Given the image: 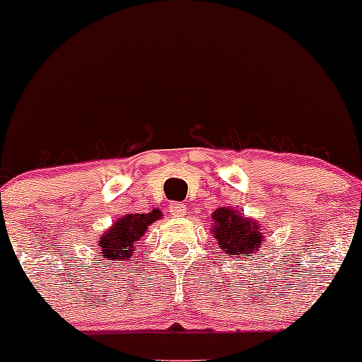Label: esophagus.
<instances>
[{
    "instance_id": "34e87169",
    "label": "esophagus",
    "mask_w": 362,
    "mask_h": 362,
    "mask_svg": "<svg viewBox=\"0 0 362 362\" xmlns=\"http://www.w3.org/2000/svg\"><path fill=\"white\" fill-rule=\"evenodd\" d=\"M168 213L172 216H185L187 214V206L182 204V202H170L168 206Z\"/></svg>"
}]
</instances>
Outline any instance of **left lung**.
<instances>
[{
	"label": "left lung",
	"mask_w": 362,
	"mask_h": 362,
	"mask_svg": "<svg viewBox=\"0 0 362 362\" xmlns=\"http://www.w3.org/2000/svg\"><path fill=\"white\" fill-rule=\"evenodd\" d=\"M213 235L224 255L247 257L248 253L260 250L264 233L257 221L243 218L242 214L226 207H218L213 213Z\"/></svg>",
	"instance_id": "obj_1"
}]
</instances>
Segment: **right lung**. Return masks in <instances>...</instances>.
Returning <instances> with one entry per match:
<instances>
[{"label":"right lung","instance_id":"obj_1","mask_svg":"<svg viewBox=\"0 0 362 362\" xmlns=\"http://www.w3.org/2000/svg\"><path fill=\"white\" fill-rule=\"evenodd\" d=\"M161 218L158 209L148 214H129L122 216L105 235L100 236V253L107 260H119L114 264H122L124 260L132 259L134 253V243H138L144 231L153 221Z\"/></svg>","mask_w":362,"mask_h":362}]
</instances>
